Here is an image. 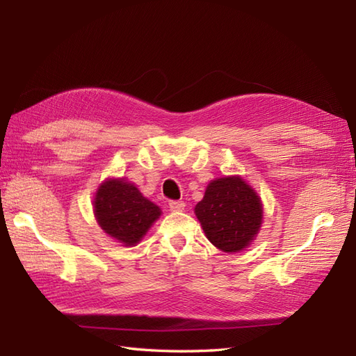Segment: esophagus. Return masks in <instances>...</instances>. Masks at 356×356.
Masks as SVG:
<instances>
[{
  "mask_svg": "<svg viewBox=\"0 0 356 356\" xmlns=\"http://www.w3.org/2000/svg\"><path fill=\"white\" fill-rule=\"evenodd\" d=\"M170 209L171 211H184L185 209V202H180V200L170 202Z\"/></svg>",
  "mask_w": 356,
  "mask_h": 356,
  "instance_id": "obj_1",
  "label": "esophagus"
}]
</instances>
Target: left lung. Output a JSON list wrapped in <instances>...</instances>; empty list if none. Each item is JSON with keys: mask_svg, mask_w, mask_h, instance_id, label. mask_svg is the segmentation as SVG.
<instances>
[{"mask_svg": "<svg viewBox=\"0 0 356 356\" xmlns=\"http://www.w3.org/2000/svg\"><path fill=\"white\" fill-rule=\"evenodd\" d=\"M194 214L207 238L223 252H240L252 245L263 223V203L240 176L211 180Z\"/></svg>", "mask_w": 356, "mask_h": 356, "instance_id": "8db88e82", "label": "left lung"}]
</instances>
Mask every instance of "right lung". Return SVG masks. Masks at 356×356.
Masks as SVG:
<instances>
[{"label":"right lung","mask_w":356,"mask_h":356,"mask_svg":"<svg viewBox=\"0 0 356 356\" xmlns=\"http://www.w3.org/2000/svg\"><path fill=\"white\" fill-rule=\"evenodd\" d=\"M97 225L108 237L124 246H136L162 214V209L143 197L139 188L125 177H108L93 197Z\"/></svg>","instance_id":"obj_1"}]
</instances>
